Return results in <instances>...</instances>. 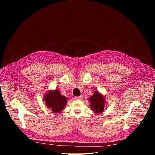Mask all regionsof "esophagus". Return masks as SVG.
I'll return each instance as SVG.
<instances>
[{"instance_id":"34e87169","label":"esophagus","mask_w":155,"mask_h":155,"mask_svg":"<svg viewBox=\"0 0 155 155\" xmlns=\"http://www.w3.org/2000/svg\"><path fill=\"white\" fill-rule=\"evenodd\" d=\"M82 97H83V96H77V97H75V100H81V99H82Z\"/></svg>"}]
</instances>
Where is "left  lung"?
<instances>
[{"label":"left lung","instance_id":"8db88e82","mask_svg":"<svg viewBox=\"0 0 155 155\" xmlns=\"http://www.w3.org/2000/svg\"><path fill=\"white\" fill-rule=\"evenodd\" d=\"M88 101L90 103V108L95 114H102L104 110L106 103L105 98L103 94L98 91H94Z\"/></svg>","mask_w":155,"mask_h":155}]
</instances>
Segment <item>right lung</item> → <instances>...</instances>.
Wrapping results in <instances>:
<instances>
[{"label":"right lung","instance_id":"right-lung-1","mask_svg":"<svg viewBox=\"0 0 155 155\" xmlns=\"http://www.w3.org/2000/svg\"><path fill=\"white\" fill-rule=\"evenodd\" d=\"M43 101L47 108H50L54 114H61L68 102L66 97L62 96L57 89L48 91L44 94Z\"/></svg>","mask_w":155,"mask_h":155}]
</instances>
